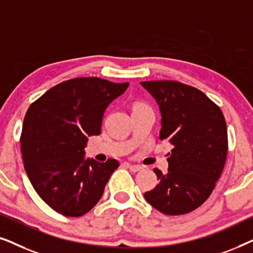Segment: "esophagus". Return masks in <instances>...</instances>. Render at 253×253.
<instances>
[{
  "label": "esophagus",
  "mask_w": 253,
  "mask_h": 253,
  "mask_svg": "<svg viewBox=\"0 0 253 253\" xmlns=\"http://www.w3.org/2000/svg\"><path fill=\"white\" fill-rule=\"evenodd\" d=\"M126 166H127V168H129L130 170L133 171V172H137V171L143 170V167H141V166H138V165H130V164H126Z\"/></svg>",
  "instance_id": "1"
}]
</instances>
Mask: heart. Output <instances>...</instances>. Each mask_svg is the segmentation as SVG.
I'll return each mask as SVG.
<instances>
[{"instance_id":"obj_1","label":"heart","mask_w":253,"mask_h":253,"mask_svg":"<svg viewBox=\"0 0 253 253\" xmlns=\"http://www.w3.org/2000/svg\"><path fill=\"white\" fill-rule=\"evenodd\" d=\"M140 106H144V105H137L136 107H140Z\"/></svg>"}]
</instances>
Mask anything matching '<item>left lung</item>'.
<instances>
[{
	"label": "left lung",
	"instance_id": "8db88e82",
	"mask_svg": "<svg viewBox=\"0 0 253 253\" xmlns=\"http://www.w3.org/2000/svg\"><path fill=\"white\" fill-rule=\"evenodd\" d=\"M140 84L160 108V140L172 145L167 174L154 169L159 184L144 197L167 215L190 213L206 202L223 170L226 120L219 106L192 86L174 81Z\"/></svg>",
	"mask_w": 253,
	"mask_h": 253
}]
</instances>
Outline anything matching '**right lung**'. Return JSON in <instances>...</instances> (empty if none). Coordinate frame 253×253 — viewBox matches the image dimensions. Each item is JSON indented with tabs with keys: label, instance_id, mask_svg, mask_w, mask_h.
<instances>
[{
	"label": "right lung",
	"instance_id": "obj_1",
	"mask_svg": "<svg viewBox=\"0 0 253 253\" xmlns=\"http://www.w3.org/2000/svg\"><path fill=\"white\" fill-rule=\"evenodd\" d=\"M129 83L96 77L63 82L27 109L20 136L24 167L40 198L57 213L82 216L102 197L115 159H85L88 137L101 132L103 113Z\"/></svg>",
	"mask_w": 253,
	"mask_h": 253
}]
</instances>
